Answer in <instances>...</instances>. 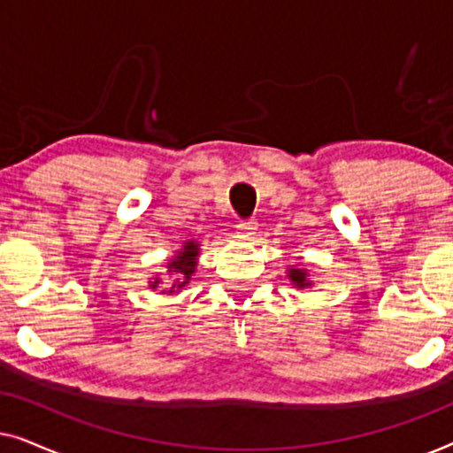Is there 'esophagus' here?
Listing matches in <instances>:
<instances>
[{
    "instance_id": "obj_1",
    "label": "esophagus",
    "mask_w": 453,
    "mask_h": 453,
    "mask_svg": "<svg viewBox=\"0 0 453 453\" xmlns=\"http://www.w3.org/2000/svg\"><path fill=\"white\" fill-rule=\"evenodd\" d=\"M237 231L243 239H251V234L257 231V222L256 220H247V222H241L237 225Z\"/></svg>"
}]
</instances>
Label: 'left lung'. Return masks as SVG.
<instances>
[{
	"label": "left lung",
	"mask_w": 453,
	"mask_h": 453,
	"mask_svg": "<svg viewBox=\"0 0 453 453\" xmlns=\"http://www.w3.org/2000/svg\"><path fill=\"white\" fill-rule=\"evenodd\" d=\"M287 276H288V280H290V284H293L295 288L303 290V288H311L313 287V280H311V278H309V270L301 262H296L295 265H288Z\"/></svg>",
	"instance_id": "1"
}]
</instances>
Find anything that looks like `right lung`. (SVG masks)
<instances>
[{
  "label": "right lung",
  "mask_w": 453,
  "mask_h": 453,
  "mask_svg": "<svg viewBox=\"0 0 453 453\" xmlns=\"http://www.w3.org/2000/svg\"><path fill=\"white\" fill-rule=\"evenodd\" d=\"M197 257H200V241L189 239L181 245V250L173 253V257L166 259V276L173 278V280L165 284L163 295H179L183 287H188L191 276L196 274ZM160 284H163V278L158 274L157 278L148 280V287L152 290H157Z\"/></svg>",
  "instance_id": "add662e5"
}]
</instances>
